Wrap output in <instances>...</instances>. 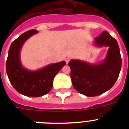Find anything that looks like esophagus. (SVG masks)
<instances>
[{
	"label": "esophagus",
	"instance_id": "obj_1",
	"mask_svg": "<svg viewBox=\"0 0 129 129\" xmlns=\"http://www.w3.org/2000/svg\"><path fill=\"white\" fill-rule=\"evenodd\" d=\"M65 61L66 62H67V64H68V62H69V61H70V59H69V58H67V59H65Z\"/></svg>",
	"mask_w": 129,
	"mask_h": 129
}]
</instances>
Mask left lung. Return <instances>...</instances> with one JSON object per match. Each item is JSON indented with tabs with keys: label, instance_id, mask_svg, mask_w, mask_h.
Listing matches in <instances>:
<instances>
[{
	"label": "left lung",
	"instance_id": "obj_1",
	"mask_svg": "<svg viewBox=\"0 0 129 129\" xmlns=\"http://www.w3.org/2000/svg\"><path fill=\"white\" fill-rule=\"evenodd\" d=\"M94 44L96 47L109 48L103 61L92 64L79 59H71L68 63L74 88L88 97L97 96L110 90L118 79L121 68L118 43L107 31L94 38Z\"/></svg>",
	"mask_w": 129,
	"mask_h": 129
}]
</instances>
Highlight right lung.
<instances>
[{
	"label": "right lung",
	"instance_id": "add662e5",
	"mask_svg": "<svg viewBox=\"0 0 129 129\" xmlns=\"http://www.w3.org/2000/svg\"><path fill=\"white\" fill-rule=\"evenodd\" d=\"M38 32L36 29H31L16 39L9 49L6 64L7 75L13 88L20 94L33 98L48 94L53 86L55 76L66 64L65 61H61L36 70H28L22 66L21 48L28 39Z\"/></svg>",
	"mask_w": 129,
	"mask_h": 129
}]
</instances>
